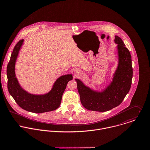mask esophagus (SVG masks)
<instances>
[{"instance_id":"obj_1","label":"esophagus","mask_w":150,"mask_h":150,"mask_svg":"<svg viewBox=\"0 0 150 150\" xmlns=\"http://www.w3.org/2000/svg\"><path fill=\"white\" fill-rule=\"evenodd\" d=\"M75 73L76 74H79V71H75Z\"/></svg>"}]
</instances>
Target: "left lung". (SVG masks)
<instances>
[{
  "label": "left lung",
  "instance_id": "left-lung-1",
  "mask_svg": "<svg viewBox=\"0 0 150 150\" xmlns=\"http://www.w3.org/2000/svg\"><path fill=\"white\" fill-rule=\"evenodd\" d=\"M118 64L113 78L102 90H96L86 86L82 81L75 80L81 102L86 109L97 112H106L118 106L129 93L133 76L131 53L120 37L115 35Z\"/></svg>",
  "mask_w": 150,
  "mask_h": 150
}]
</instances>
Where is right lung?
Returning <instances> with one entry per match:
<instances>
[{"label": "right lung", "mask_w": 150, "mask_h": 150, "mask_svg": "<svg viewBox=\"0 0 150 150\" xmlns=\"http://www.w3.org/2000/svg\"><path fill=\"white\" fill-rule=\"evenodd\" d=\"M23 42L24 40H22L16 44L7 65L8 92L17 104L26 111L41 113L54 110L60 106L67 84L72 80V75L67 74L58 78L50 91L45 94H33L26 91L19 83L16 74V64Z\"/></svg>", "instance_id": "obj_1"}]
</instances>
